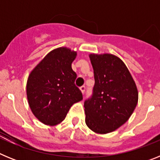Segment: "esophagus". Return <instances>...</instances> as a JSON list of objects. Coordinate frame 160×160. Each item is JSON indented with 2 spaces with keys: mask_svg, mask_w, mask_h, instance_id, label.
Wrapping results in <instances>:
<instances>
[{
  "mask_svg": "<svg viewBox=\"0 0 160 160\" xmlns=\"http://www.w3.org/2000/svg\"><path fill=\"white\" fill-rule=\"evenodd\" d=\"M80 90H81V92L82 93V94H84L85 90H86V87H85L84 86H82V87H80Z\"/></svg>",
  "mask_w": 160,
  "mask_h": 160,
  "instance_id": "esophagus-1",
  "label": "esophagus"
}]
</instances>
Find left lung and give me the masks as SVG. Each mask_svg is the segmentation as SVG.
Segmentation results:
<instances>
[{
  "instance_id": "obj_1",
  "label": "left lung",
  "mask_w": 160,
  "mask_h": 160,
  "mask_svg": "<svg viewBox=\"0 0 160 160\" xmlns=\"http://www.w3.org/2000/svg\"><path fill=\"white\" fill-rule=\"evenodd\" d=\"M89 57L95 83L92 97L84 102L86 124L97 134H107L129 119L138 103V89L118 57L111 53Z\"/></svg>"
}]
</instances>
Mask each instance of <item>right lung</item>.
I'll return each mask as SVG.
<instances>
[{
    "instance_id": "right-lung-1",
    "label": "right lung",
    "mask_w": 160,
    "mask_h": 160,
    "mask_svg": "<svg viewBox=\"0 0 160 160\" xmlns=\"http://www.w3.org/2000/svg\"><path fill=\"white\" fill-rule=\"evenodd\" d=\"M77 52L59 47L46 55L30 72L26 94L31 111L42 123L55 126L65 119L74 103L82 100L75 86L77 74L71 64Z\"/></svg>"
}]
</instances>
